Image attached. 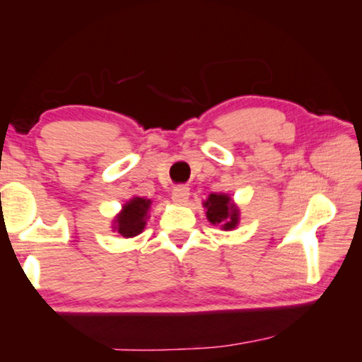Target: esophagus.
Listing matches in <instances>:
<instances>
[{
  "label": "esophagus",
  "mask_w": 362,
  "mask_h": 362,
  "mask_svg": "<svg viewBox=\"0 0 362 362\" xmlns=\"http://www.w3.org/2000/svg\"><path fill=\"white\" fill-rule=\"evenodd\" d=\"M189 196V188L185 185H177L173 189V199L177 204H185Z\"/></svg>",
  "instance_id": "1"
}]
</instances>
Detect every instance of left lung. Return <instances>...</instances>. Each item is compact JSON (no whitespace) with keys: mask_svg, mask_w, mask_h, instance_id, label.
Instances as JSON below:
<instances>
[{"mask_svg":"<svg viewBox=\"0 0 362 362\" xmlns=\"http://www.w3.org/2000/svg\"><path fill=\"white\" fill-rule=\"evenodd\" d=\"M207 218L214 225H222L223 230H231L238 225V209L231 204L226 194H211L204 203Z\"/></svg>","mask_w":362,"mask_h":362,"instance_id":"8db88e82","label":"left lung"}]
</instances>
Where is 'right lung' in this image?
<instances>
[{"instance_id":"1","label":"right lung","mask_w":362,"mask_h":362,"mask_svg":"<svg viewBox=\"0 0 362 362\" xmlns=\"http://www.w3.org/2000/svg\"><path fill=\"white\" fill-rule=\"evenodd\" d=\"M150 204V199L134 198L122 207V212L116 217V230H118L119 235L124 238H132L142 233Z\"/></svg>"}]
</instances>
